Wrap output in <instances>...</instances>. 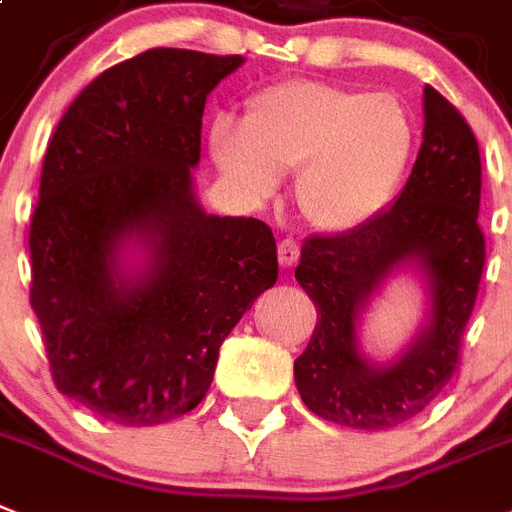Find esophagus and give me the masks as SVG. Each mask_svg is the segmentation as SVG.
<instances>
[{
    "mask_svg": "<svg viewBox=\"0 0 512 512\" xmlns=\"http://www.w3.org/2000/svg\"><path fill=\"white\" fill-rule=\"evenodd\" d=\"M297 260H299V244L294 242V239H281V242H278V263L284 265V268H292Z\"/></svg>",
    "mask_w": 512,
    "mask_h": 512,
    "instance_id": "34e87169",
    "label": "esophagus"
}]
</instances>
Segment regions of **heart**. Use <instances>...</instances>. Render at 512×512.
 <instances>
[{"label": "heart", "mask_w": 512, "mask_h": 512, "mask_svg": "<svg viewBox=\"0 0 512 512\" xmlns=\"http://www.w3.org/2000/svg\"><path fill=\"white\" fill-rule=\"evenodd\" d=\"M413 149V123L392 94L323 81H284L249 99L244 128L218 118L210 155L228 184L263 205L294 178L299 213L344 234L389 202Z\"/></svg>", "instance_id": "b5f03b06"}]
</instances>
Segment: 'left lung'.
I'll list each match as a JSON object with an SVG mask.
<instances>
[{"instance_id":"1","label":"left lung","mask_w":512,"mask_h":512,"mask_svg":"<svg viewBox=\"0 0 512 512\" xmlns=\"http://www.w3.org/2000/svg\"><path fill=\"white\" fill-rule=\"evenodd\" d=\"M423 120L421 152L394 205L339 236H310L294 270L318 310L310 344L294 360V384L315 415L350 429H394L442 392L479 294V144L431 86ZM402 269L422 276L427 321L400 356L376 364L359 347V318Z\"/></svg>"}]
</instances>
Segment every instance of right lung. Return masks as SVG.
<instances>
[{
  "mask_svg": "<svg viewBox=\"0 0 512 512\" xmlns=\"http://www.w3.org/2000/svg\"><path fill=\"white\" fill-rule=\"evenodd\" d=\"M242 54L149 49L62 115L31 218V307L54 386L105 421L157 426L213 384L218 350L276 284L273 231L199 205L210 91Z\"/></svg>",
  "mask_w": 512,
  "mask_h": 512,
  "instance_id": "add662e5",
  "label": "right lung"
}]
</instances>
